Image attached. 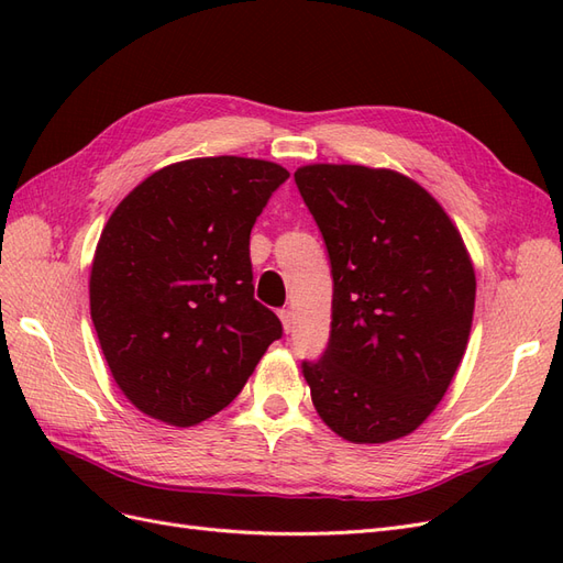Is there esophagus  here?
Wrapping results in <instances>:
<instances>
[{
  "mask_svg": "<svg viewBox=\"0 0 563 563\" xmlns=\"http://www.w3.org/2000/svg\"><path fill=\"white\" fill-rule=\"evenodd\" d=\"M279 319H282L284 331L291 333V331H294V323H296V321H294V312L288 310V308H286V310H279Z\"/></svg>",
  "mask_w": 563,
  "mask_h": 563,
  "instance_id": "esophagus-1",
  "label": "esophagus"
}]
</instances>
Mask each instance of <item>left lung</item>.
Returning a JSON list of instances; mask_svg holds the SVG:
<instances>
[{
	"label": "left lung",
	"mask_w": 563,
	"mask_h": 563,
	"mask_svg": "<svg viewBox=\"0 0 563 563\" xmlns=\"http://www.w3.org/2000/svg\"><path fill=\"white\" fill-rule=\"evenodd\" d=\"M333 275L331 338L302 362L319 418L352 444H387L434 411L467 350L476 277L444 207L391 168L294 174Z\"/></svg>",
	"instance_id": "8db88e82"
}]
</instances>
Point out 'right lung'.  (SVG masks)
Listing matches in <instances>:
<instances>
[{"mask_svg": "<svg viewBox=\"0 0 563 563\" xmlns=\"http://www.w3.org/2000/svg\"><path fill=\"white\" fill-rule=\"evenodd\" d=\"M284 166L249 157L168 164L117 203L93 253L100 350L141 413L192 428L240 395L282 321L253 298L249 240Z\"/></svg>", "mask_w": 563, "mask_h": 563, "instance_id": "right-lung-1", "label": "right lung"}]
</instances>
